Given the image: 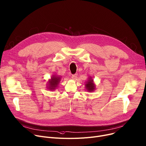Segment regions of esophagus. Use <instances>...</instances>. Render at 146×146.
<instances>
[{
  "instance_id": "obj_1",
  "label": "esophagus",
  "mask_w": 146,
  "mask_h": 146,
  "mask_svg": "<svg viewBox=\"0 0 146 146\" xmlns=\"http://www.w3.org/2000/svg\"><path fill=\"white\" fill-rule=\"evenodd\" d=\"M77 77V74H74V75H72L71 78L72 80H75Z\"/></svg>"
}]
</instances>
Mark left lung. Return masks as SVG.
I'll return each instance as SVG.
<instances>
[{
  "label": "left lung",
  "instance_id": "8db88e82",
  "mask_svg": "<svg viewBox=\"0 0 146 146\" xmlns=\"http://www.w3.org/2000/svg\"><path fill=\"white\" fill-rule=\"evenodd\" d=\"M85 88L87 90L88 92H92L96 90V85L94 82V80L91 76H90L89 78H88V80L85 82Z\"/></svg>",
  "mask_w": 146,
  "mask_h": 146
}]
</instances>
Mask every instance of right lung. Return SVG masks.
I'll return each mask as SVG.
<instances>
[{"label": "right lung", "instance_id": "right-lung-1", "mask_svg": "<svg viewBox=\"0 0 146 146\" xmlns=\"http://www.w3.org/2000/svg\"><path fill=\"white\" fill-rule=\"evenodd\" d=\"M61 80V76L56 74H54L50 77L47 82L46 88L50 91H54L58 87V85Z\"/></svg>", "mask_w": 146, "mask_h": 146}]
</instances>
